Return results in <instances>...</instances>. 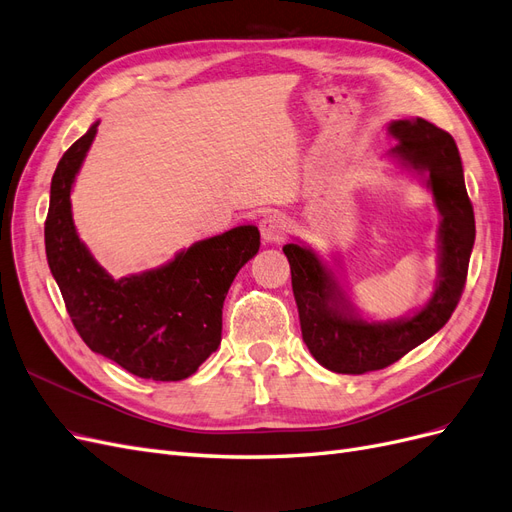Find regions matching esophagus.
<instances>
[{
	"mask_svg": "<svg viewBox=\"0 0 512 512\" xmlns=\"http://www.w3.org/2000/svg\"><path fill=\"white\" fill-rule=\"evenodd\" d=\"M286 232H288V224H286L282 215L271 213V215H265V218L260 220V235L267 243L284 241Z\"/></svg>",
	"mask_w": 512,
	"mask_h": 512,
	"instance_id": "esophagus-1",
	"label": "esophagus"
}]
</instances>
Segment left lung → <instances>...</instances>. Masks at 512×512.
I'll use <instances>...</instances> for the list:
<instances>
[{"label":"left lung","instance_id":"obj_1","mask_svg":"<svg viewBox=\"0 0 512 512\" xmlns=\"http://www.w3.org/2000/svg\"><path fill=\"white\" fill-rule=\"evenodd\" d=\"M389 132L397 138L393 156L427 173V185L442 215L438 288L412 318L365 322L352 314L331 271L312 250L297 243L284 245L303 342L322 367L337 374H367L393 365L444 327L466 288L476 226L453 136L421 117L393 121Z\"/></svg>","mask_w":512,"mask_h":512}]
</instances>
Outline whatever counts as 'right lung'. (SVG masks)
I'll return each mask as SVG.
<instances>
[{"mask_svg": "<svg viewBox=\"0 0 512 512\" xmlns=\"http://www.w3.org/2000/svg\"><path fill=\"white\" fill-rule=\"evenodd\" d=\"M94 123L61 156L44 222L49 267L83 342L130 374L156 382L190 378L222 339V307L239 269L260 247L256 226L194 243L166 267L115 280L81 243L70 192Z\"/></svg>", "mask_w": 512, "mask_h": 512, "instance_id": "right-lung-1", "label": "right lung"}]
</instances>
